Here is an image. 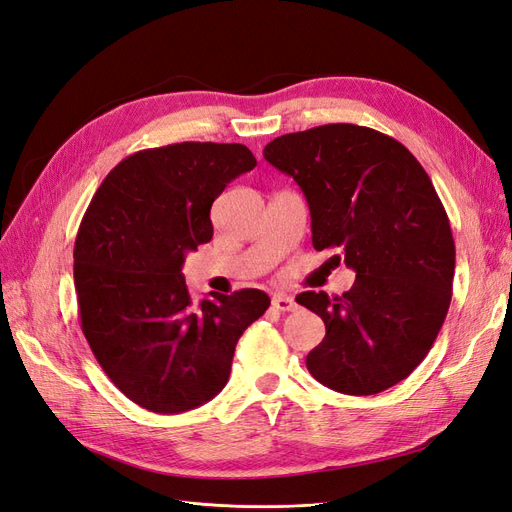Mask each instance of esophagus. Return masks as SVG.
I'll use <instances>...</instances> for the list:
<instances>
[{
    "label": "esophagus",
    "mask_w": 512,
    "mask_h": 512,
    "mask_svg": "<svg viewBox=\"0 0 512 512\" xmlns=\"http://www.w3.org/2000/svg\"><path fill=\"white\" fill-rule=\"evenodd\" d=\"M273 307L277 312H294V309H297V301L288 297V294H277V297H273Z\"/></svg>",
    "instance_id": "esophagus-1"
}]
</instances>
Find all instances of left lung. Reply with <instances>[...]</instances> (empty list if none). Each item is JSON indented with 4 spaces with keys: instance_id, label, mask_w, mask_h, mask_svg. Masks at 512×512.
<instances>
[{
    "instance_id": "left-lung-1",
    "label": "left lung",
    "mask_w": 512,
    "mask_h": 512,
    "mask_svg": "<svg viewBox=\"0 0 512 512\" xmlns=\"http://www.w3.org/2000/svg\"><path fill=\"white\" fill-rule=\"evenodd\" d=\"M262 153L303 190L316 250L356 271L342 297H297L327 327L309 374L346 395L391 389L425 359L453 297L455 241L429 175L395 138L354 123L277 136Z\"/></svg>"
}]
</instances>
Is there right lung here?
<instances>
[{"instance_id":"obj_1","label":"right lung","mask_w":512,"mask_h":512,"mask_svg":"<svg viewBox=\"0 0 512 512\" xmlns=\"http://www.w3.org/2000/svg\"><path fill=\"white\" fill-rule=\"evenodd\" d=\"M254 166L239 143L136 151L83 215L74 243L81 329L104 374L145 410L179 414L218 395L239 337L271 305L256 288L196 303L181 273L185 254L213 237V200Z\"/></svg>"}]
</instances>
